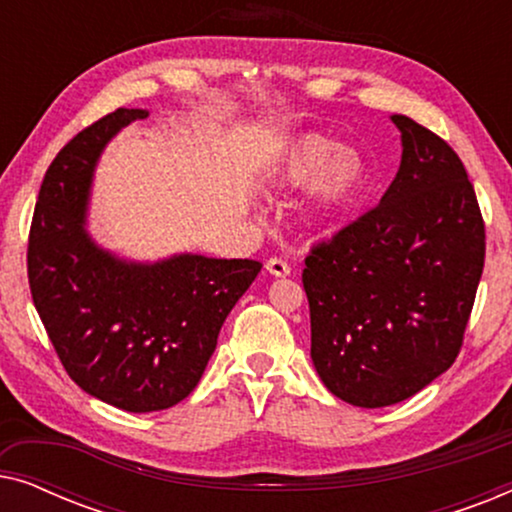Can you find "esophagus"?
Segmentation results:
<instances>
[{
	"instance_id": "34e87169",
	"label": "esophagus",
	"mask_w": 512,
	"mask_h": 512,
	"mask_svg": "<svg viewBox=\"0 0 512 512\" xmlns=\"http://www.w3.org/2000/svg\"><path fill=\"white\" fill-rule=\"evenodd\" d=\"M265 270H268L272 277H289L291 275V265L282 261V258H270V261L265 263Z\"/></svg>"
}]
</instances>
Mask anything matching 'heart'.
<instances>
[{"label":"heart","instance_id":"obj_1","mask_svg":"<svg viewBox=\"0 0 512 512\" xmlns=\"http://www.w3.org/2000/svg\"><path fill=\"white\" fill-rule=\"evenodd\" d=\"M317 173L320 177L312 184L305 219L314 228H324L363 191L368 167L359 151L340 149L335 139L319 132H307L272 165L268 184L275 191H296Z\"/></svg>","mask_w":512,"mask_h":512}]
</instances>
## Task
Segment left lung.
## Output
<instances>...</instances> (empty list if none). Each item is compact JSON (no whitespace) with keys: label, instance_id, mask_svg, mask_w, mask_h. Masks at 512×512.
<instances>
[{"label":"left lung","instance_id":"1","mask_svg":"<svg viewBox=\"0 0 512 512\" xmlns=\"http://www.w3.org/2000/svg\"><path fill=\"white\" fill-rule=\"evenodd\" d=\"M391 121L403 156L380 205L312 247L303 270L312 363L356 408L401 403L452 366L485 265L464 163L412 118Z\"/></svg>","mask_w":512,"mask_h":512}]
</instances>
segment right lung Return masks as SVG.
Masks as SVG:
<instances>
[{"label":"right lung","instance_id":"right-lung-1","mask_svg":"<svg viewBox=\"0 0 512 512\" xmlns=\"http://www.w3.org/2000/svg\"><path fill=\"white\" fill-rule=\"evenodd\" d=\"M146 116L116 109L62 146L27 244L34 307L67 375L125 412L172 408L198 387L223 321L263 268L198 254L135 263L97 247L86 230L95 165L118 130Z\"/></svg>","mask_w":512,"mask_h":512}]
</instances>
